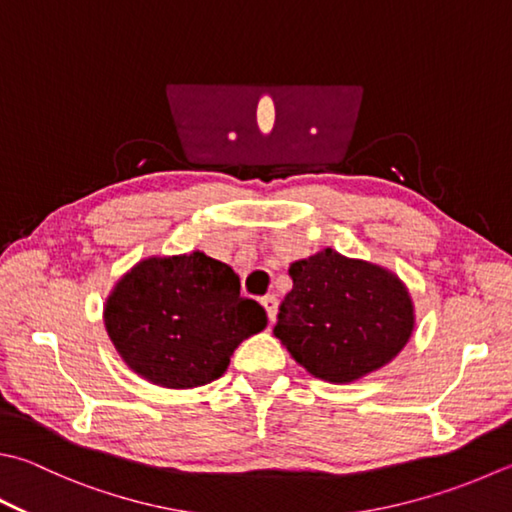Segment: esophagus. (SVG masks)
<instances>
[{
    "instance_id": "1",
    "label": "esophagus",
    "mask_w": 512,
    "mask_h": 512,
    "mask_svg": "<svg viewBox=\"0 0 512 512\" xmlns=\"http://www.w3.org/2000/svg\"><path fill=\"white\" fill-rule=\"evenodd\" d=\"M260 303H263V307H265V312H267V318H269V321L274 323V321H276V314H278V298H276L274 294H267Z\"/></svg>"
}]
</instances>
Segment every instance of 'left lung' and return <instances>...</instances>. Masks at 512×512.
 <instances>
[{
	"label": "left lung",
	"mask_w": 512,
	"mask_h": 512,
	"mask_svg": "<svg viewBox=\"0 0 512 512\" xmlns=\"http://www.w3.org/2000/svg\"><path fill=\"white\" fill-rule=\"evenodd\" d=\"M294 287L274 334L303 368L330 383L361 379L408 343L414 312L397 276L334 249L289 267Z\"/></svg>",
	"instance_id": "obj_1"
}]
</instances>
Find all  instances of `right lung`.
Wrapping results in <instances>:
<instances>
[{
	"mask_svg": "<svg viewBox=\"0 0 512 512\" xmlns=\"http://www.w3.org/2000/svg\"><path fill=\"white\" fill-rule=\"evenodd\" d=\"M104 325L133 372L178 390L218 379L267 314L240 296L234 269L194 252L133 267L106 301Z\"/></svg>",
	"mask_w": 512,
	"mask_h": 512,
	"instance_id": "1",
	"label": "right lung"
}]
</instances>
